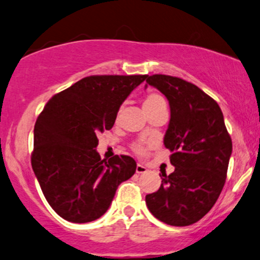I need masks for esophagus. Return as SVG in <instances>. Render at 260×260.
<instances>
[{"instance_id":"obj_1","label":"esophagus","mask_w":260,"mask_h":260,"mask_svg":"<svg viewBox=\"0 0 260 260\" xmlns=\"http://www.w3.org/2000/svg\"><path fill=\"white\" fill-rule=\"evenodd\" d=\"M146 172H147V168H146L144 165H140V163H138V166H136V173L142 174V173H146Z\"/></svg>"}]
</instances>
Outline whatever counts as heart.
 I'll list each match as a JSON object with an SVG mask.
<instances>
[{
    "label": "heart",
    "mask_w": 260,
    "mask_h": 260,
    "mask_svg": "<svg viewBox=\"0 0 260 260\" xmlns=\"http://www.w3.org/2000/svg\"><path fill=\"white\" fill-rule=\"evenodd\" d=\"M163 107H167V102H166V99L162 94H159L157 92H150L148 94H146L144 99V108L147 114ZM131 148L139 154H144L146 151V146L141 144V142H135V144H133V146H131Z\"/></svg>",
    "instance_id": "obj_1"
}]
</instances>
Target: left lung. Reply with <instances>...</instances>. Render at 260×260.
Instances as JSON below:
<instances>
[{"mask_svg": "<svg viewBox=\"0 0 260 260\" xmlns=\"http://www.w3.org/2000/svg\"><path fill=\"white\" fill-rule=\"evenodd\" d=\"M146 82L166 95L171 120L165 146L174 172L159 174L162 184L146 195L154 217L171 226H189L211 210L226 182L232 140L220 107L195 84L179 77L152 75Z\"/></svg>", "mask_w": 260, "mask_h": 260, "instance_id": "8db88e82", "label": "left lung"}]
</instances>
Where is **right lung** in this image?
Instances as JSON below:
<instances>
[{"instance_id": "add662e5", "label": "right lung", "mask_w": 260, "mask_h": 260, "mask_svg": "<svg viewBox=\"0 0 260 260\" xmlns=\"http://www.w3.org/2000/svg\"><path fill=\"white\" fill-rule=\"evenodd\" d=\"M147 75H94L56 93L34 126L31 167L49 205L70 222L97 220L119 184L134 176L133 157L107 161L95 150L99 133L110 130L122 102Z\"/></svg>"}]
</instances>
